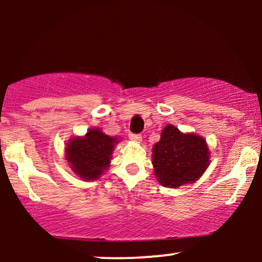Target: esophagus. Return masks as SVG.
Listing matches in <instances>:
<instances>
[{
    "label": "esophagus",
    "instance_id": "esophagus-1",
    "mask_svg": "<svg viewBox=\"0 0 262 262\" xmlns=\"http://www.w3.org/2000/svg\"><path fill=\"white\" fill-rule=\"evenodd\" d=\"M129 139L135 143H140L141 141V135L140 134H129Z\"/></svg>",
    "mask_w": 262,
    "mask_h": 262
}]
</instances>
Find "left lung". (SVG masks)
Returning <instances> with one entry per match:
<instances>
[{"mask_svg":"<svg viewBox=\"0 0 262 262\" xmlns=\"http://www.w3.org/2000/svg\"><path fill=\"white\" fill-rule=\"evenodd\" d=\"M151 152L156 180L170 188L194 183L210 162L206 139L194 133H182L172 124L162 129Z\"/></svg>","mask_w":262,"mask_h":262,"instance_id":"obj_1","label":"left lung"}]
</instances>
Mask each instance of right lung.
I'll use <instances>...</instances> for the list:
<instances>
[{
    "instance_id": "1",
    "label": "right lung",
    "mask_w": 262,
    "mask_h": 262,
    "mask_svg": "<svg viewBox=\"0 0 262 262\" xmlns=\"http://www.w3.org/2000/svg\"><path fill=\"white\" fill-rule=\"evenodd\" d=\"M118 137L104 134L101 128H90L82 137H74L65 146V159L76 176L85 181L100 179L110 167Z\"/></svg>"
}]
</instances>
